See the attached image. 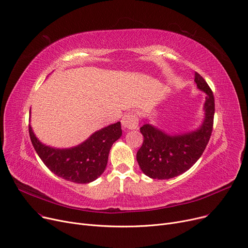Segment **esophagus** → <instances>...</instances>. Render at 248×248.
Segmentation results:
<instances>
[{
	"label": "esophagus",
	"instance_id": "esophagus-1",
	"mask_svg": "<svg viewBox=\"0 0 248 248\" xmlns=\"http://www.w3.org/2000/svg\"><path fill=\"white\" fill-rule=\"evenodd\" d=\"M121 123L125 130H132L138 126V117L134 113H127L122 117Z\"/></svg>",
	"mask_w": 248,
	"mask_h": 248
}]
</instances>
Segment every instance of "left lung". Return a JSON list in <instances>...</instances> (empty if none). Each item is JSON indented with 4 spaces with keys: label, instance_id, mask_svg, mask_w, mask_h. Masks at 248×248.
I'll return each instance as SVG.
<instances>
[{
    "label": "left lung",
    "instance_id": "8db88e82",
    "mask_svg": "<svg viewBox=\"0 0 248 248\" xmlns=\"http://www.w3.org/2000/svg\"><path fill=\"white\" fill-rule=\"evenodd\" d=\"M197 88L206 93L204 120L196 130L169 134L145 123L140 128L144 140L136 159L141 170L151 179L169 180L190 170L201 157L209 142L215 113L213 93L206 80L195 73Z\"/></svg>",
    "mask_w": 248,
    "mask_h": 248
}]
</instances>
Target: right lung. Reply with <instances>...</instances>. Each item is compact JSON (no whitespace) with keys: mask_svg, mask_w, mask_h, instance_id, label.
Segmentation results:
<instances>
[{"mask_svg":"<svg viewBox=\"0 0 248 248\" xmlns=\"http://www.w3.org/2000/svg\"><path fill=\"white\" fill-rule=\"evenodd\" d=\"M29 134L34 149L53 173L69 182L88 184L97 180L104 172L110 149L121 137L122 129L120 122L111 124L70 148H55L43 144L34 134L31 125Z\"/></svg>","mask_w":248,"mask_h":248,"instance_id":"obj_1","label":"right lung"}]
</instances>
